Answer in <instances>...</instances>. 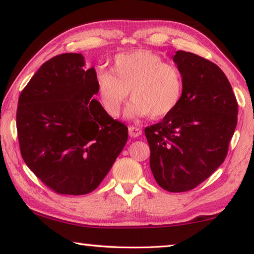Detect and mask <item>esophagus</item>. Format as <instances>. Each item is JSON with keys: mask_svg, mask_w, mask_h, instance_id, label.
I'll list each match as a JSON object with an SVG mask.
<instances>
[{"mask_svg": "<svg viewBox=\"0 0 254 254\" xmlns=\"http://www.w3.org/2000/svg\"><path fill=\"white\" fill-rule=\"evenodd\" d=\"M128 134L132 137H136L142 134V130L140 127H134V126H130L128 127Z\"/></svg>", "mask_w": 254, "mask_h": 254, "instance_id": "esophagus-1", "label": "esophagus"}]
</instances>
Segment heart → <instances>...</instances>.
<instances>
[{"label":"heart","mask_w":254,"mask_h":254,"mask_svg":"<svg viewBox=\"0 0 254 254\" xmlns=\"http://www.w3.org/2000/svg\"><path fill=\"white\" fill-rule=\"evenodd\" d=\"M113 75L98 71L95 77L96 94L103 109L117 118L128 97L131 118H162L178 105L183 94V77L173 64L163 63L160 56L149 50L120 54L114 59Z\"/></svg>","instance_id":"obj_1"}]
</instances>
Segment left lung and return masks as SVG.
I'll use <instances>...</instances> for the list:
<instances>
[{
	"label": "left lung",
	"instance_id": "obj_1",
	"mask_svg": "<svg viewBox=\"0 0 254 254\" xmlns=\"http://www.w3.org/2000/svg\"><path fill=\"white\" fill-rule=\"evenodd\" d=\"M174 62L183 77L178 105L161 122L144 128L150 168L159 186L188 191L223 162L238 123V102L217 65L178 50Z\"/></svg>",
	"mask_w": 254,
	"mask_h": 254
}]
</instances>
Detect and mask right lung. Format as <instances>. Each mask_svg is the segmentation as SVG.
Listing matches in <instances>:
<instances>
[{
  "instance_id": "1",
  "label": "right lung",
  "mask_w": 254,
  "mask_h": 254,
  "mask_svg": "<svg viewBox=\"0 0 254 254\" xmlns=\"http://www.w3.org/2000/svg\"><path fill=\"white\" fill-rule=\"evenodd\" d=\"M80 54L47 60L21 92L16 130L30 170L60 195L96 189L127 141V127L93 96L94 68Z\"/></svg>"
}]
</instances>
